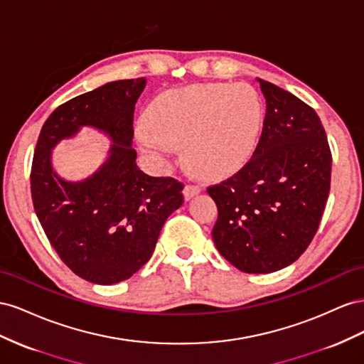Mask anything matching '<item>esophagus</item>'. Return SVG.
<instances>
[{"label": "esophagus", "instance_id": "34e87169", "mask_svg": "<svg viewBox=\"0 0 364 364\" xmlns=\"http://www.w3.org/2000/svg\"><path fill=\"white\" fill-rule=\"evenodd\" d=\"M201 192V188L198 184H191V183H188L184 186V198L186 200H191V198H193L195 195H198Z\"/></svg>", "mask_w": 364, "mask_h": 364}]
</instances>
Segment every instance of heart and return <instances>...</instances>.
<instances>
[{
	"instance_id": "obj_1",
	"label": "heart",
	"mask_w": 364,
	"mask_h": 364,
	"mask_svg": "<svg viewBox=\"0 0 364 364\" xmlns=\"http://www.w3.org/2000/svg\"><path fill=\"white\" fill-rule=\"evenodd\" d=\"M264 123V103L248 84H201L154 102L140 146L155 157L184 146L189 168L204 176L232 173L250 160Z\"/></svg>"
}]
</instances>
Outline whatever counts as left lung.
<instances>
[{"label":"left lung","instance_id":"8db88e82","mask_svg":"<svg viewBox=\"0 0 364 364\" xmlns=\"http://www.w3.org/2000/svg\"><path fill=\"white\" fill-rule=\"evenodd\" d=\"M265 119L242 168L209 186L218 205V252L244 273H273L313 241L331 189L332 155L317 112L291 92L257 79Z\"/></svg>","mask_w":364,"mask_h":364}]
</instances>
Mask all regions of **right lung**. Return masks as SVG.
<instances>
[{
    "mask_svg": "<svg viewBox=\"0 0 364 364\" xmlns=\"http://www.w3.org/2000/svg\"><path fill=\"white\" fill-rule=\"evenodd\" d=\"M144 77L116 80L62 103L39 132L30 172L38 220L51 247L73 273L99 285L129 279L146 264L168 216L184 203V184L149 176L132 146L134 105ZM80 126L109 134V160L90 179L62 181L49 154Z\"/></svg>",
    "mask_w": 364,
    "mask_h": 364,
    "instance_id": "add662e5",
    "label": "right lung"
}]
</instances>
